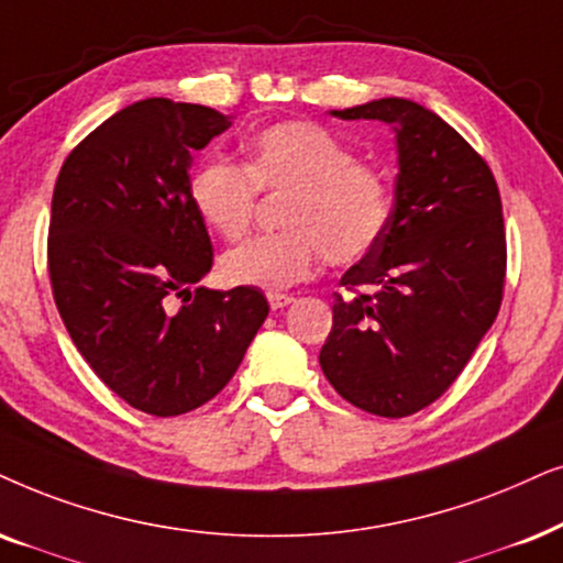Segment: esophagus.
<instances>
[{
  "instance_id": "obj_1",
  "label": "esophagus",
  "mask_w": 563,
  "mask_h": 563,
  "mask_svg": "<svg viewBox=\"0 0 563 563\" xmlns=\"http://www.w3.org/2000/svg\"><path fill=\"white\" fill-rule=\"evenodd\" d=\"M291 302H295V297L291 295H279V291H272V295H268V305H272V310H282Z\"/></svg>"
}]
</instances>
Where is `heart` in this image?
Returning <instances> with one entry per match:
<instances>
[{"mask_svg": "<svg viewBox=\"0 0 563 563\" xmlns=\"http://www.w3.org/2000/svg\"><path fill=\"white\" fill-rule=\"evenodd\" d=\"M258 191L289 194L282 235L247 240L222 258V276L238 287L284 291L305 282L318 255L349 266L383 238L390 188L383 173L356 163L349 144L310 121L266 126L245 142V167L207 159L188 178L196 214L219 238L251 228Z\"/></svg>", "mask_w": 563, "mask_h": 563, "instance_id": "heart-1", "label": "heart"}]
</instances>
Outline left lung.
Returning a JSON list of instances; mask_svg holds the SVG:
<instances>
[{"mask_svg":"<svg viewBox=\"0 0 563 563\" xmlns=\"http://www.w3.org/2000/svg\"><path fill=\"white\" fill-rule=\"evenodd\" d=\"M331 115L388 123L398 175L383 238L341 276L352 295H335L320 369L352 406L400 419L455 383L499 312V188L478 152L413 100L379 98Z\"/></svg>","mask_w":563,"mask_h":563,"instance_id":"obj_1","label":"left lung"}]
</instances>
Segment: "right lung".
<instances>
[{
  "label": "right lung",
  "mask_w": 563,
  "mask_h": 563,
  "mask_svg": "<svg viewBox=\"0 0 563 563\" xmlns=\"http://www.w3.org/2000/svg\"><path fill=\"white\" fill-rule=\"evenodd\" d=\"M230 126L214 108L139 100L85 136L56 178L48 274L58 316L95 375L152 416L214 398L268 316L261 289L196 287L214 253L188 199V167Z\"/></svg>",
  "instance_id": "1"
}]
</instances>
